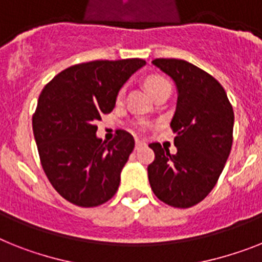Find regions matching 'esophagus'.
<instances>
[{"label":"esophagus","instance_id":"1","mask_svg":"<svg viewBox=\"0 0 262 262\" xmlns=\"http://www.w3.org/2000/svg\"><path fill=\"white\" fill-rule=\"evenodd\" d=\"M142 146H146V142H143V140L136 139V148H139V147H142Z\"/></svg>","mask_w":262,"mask_h":262}]
</instances>
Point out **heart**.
Returning <instances> with one entry per match:
<instances>
[{"mask_svg": "<svg viewBox=\"0 0 262 262\" xmlns=\"http://www.w3.org/2000/svg\"><path fill=\"white\" fill-rule=\"evenodd\" d=\"M146 87L147 90L150 91L151 95L155 94L157 91L162 90V88H166V87H170L171 88V84L166 79L165 76H161V75H151L146 79ZM123 97V91H120L118 94V101L122 100Z\"/></svg>", "mask_w": 262, "mask_h": 262, "instance_id": "obj_1", "label": "heart"}]
</instances>
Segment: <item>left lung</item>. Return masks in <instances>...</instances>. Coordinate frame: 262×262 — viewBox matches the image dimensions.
<instances>
[{"instance_id":"1","label":"left lung","mask_w":262,"mask_h":262,"mask_svg":"<svg viewBox=\"0 0 262 262\" xmlns=\"http://www.w3.org/2000/svg\"><path fill=\"white\" fill-rule=\"evenodd\" d=\"M152 64L178 90L170 123L177 154L151 143L155 159L147 167L148 181L162 202L186 209L205 200L217 183L232 150L234 112L221 84L191 62L155 58Z\"/></svg>"}]
</instances>
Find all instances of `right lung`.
Returning a JSON list of instances; mask_svg holds the SVG:
<instances>
[{"instance_id": "obj_1", "label": "right lung", "mask_w": 262, "mask_h": 262, "mask_svg": "<svg viewBox=\"0 0 262 262\" xmlns=\"http://www.w3.org/2000/svg\"><path fill=\"white\" fill-rule=\"evenodd\" d=\"M144 64L142 58L76 64L41 91L32 119L41 166L56 191L71 204L99 206L118 191L135 140L119 129L110 143L101 142L96 122L114 110L123 84Z\"/></svg>"}]
</instances>
